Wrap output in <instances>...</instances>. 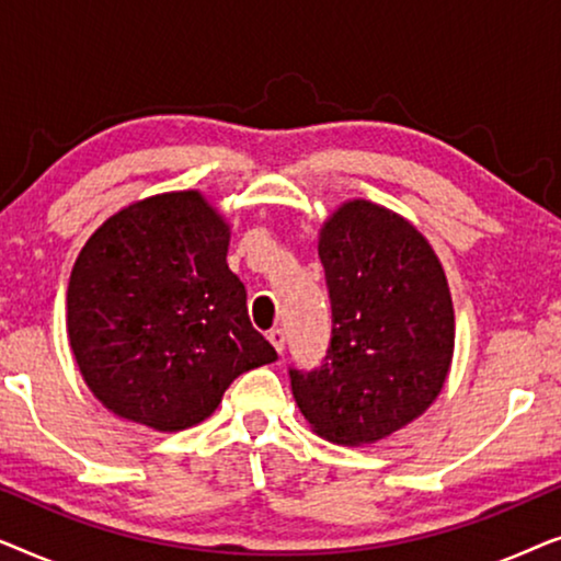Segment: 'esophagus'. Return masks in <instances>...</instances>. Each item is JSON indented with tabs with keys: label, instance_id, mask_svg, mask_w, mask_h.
I'll return each mask as SVG.
<instances>
[{
	"label": "esophagus",
	"instance_id": "esophagus-1",
	"mask_svg": "<svg viewBox=\"0 0 561 561\" xmlns=\"http://www.w3.org/2000/svg\"><path fill=\"white\" fill-rule=\"evenodd\" d=\"M267 340L273 342V347L278 350V352H283L286 350V332H283L280 327H275V329H271V332H267Z\"/></svg>",
	"mask_w": 561,
	"mask_h": 561
}]
</instances>
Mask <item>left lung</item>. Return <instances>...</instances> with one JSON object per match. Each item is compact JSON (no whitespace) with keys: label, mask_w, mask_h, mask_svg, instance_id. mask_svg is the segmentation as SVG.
Masks as SVG:
<instances>
[{"label":"left lung","mask_w":561,"mask_h":561,"mask_svg":"<svg viewBox=\"0 0 561 561\" xmlns=\"http://www.w3.org/2000/svg\"><path fill=\"white\" fill-rule=\"evenodd\" d=\"M332 340L288 367L298 409L334 444H367L421 416L447 380L455 309L428 242L398 214L350 202L321 229Z\"/></svg>","instance_id":"obj_1"}]
</instances>
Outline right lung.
<instances>
[{
    "mask_svg": "<svg viewBox=\"0 0 561 561\" xmlns=\"http://www.w3.org/2000/svg\"><path fill=\"white\" fill-rule=\"evenodd\" d=\"M229 229L196 191L127 206L68 283V340L106 409L158 432L211 416L237 375L275 363L227 265Z\"/></svg>",
    "mask_w": 561,
    "mask_h": 561,
    "instance_id": "1",
    "label": "right lung"
}]
</instances>
